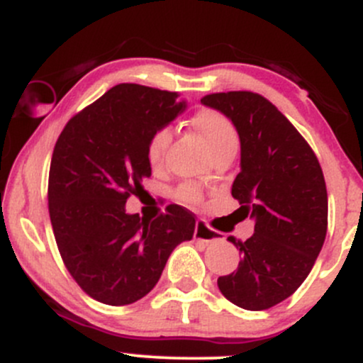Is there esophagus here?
Instances as JSON below:
<instances>
[{
  "label": "esophagus",
  "instance_id": "34e87169",
  "mask_svg": "<svg viewBox=\"0 0 363 363\" xmlns=\"http://www.w3.org/2000/svg\"><path fill=\"white\" fill-rule=\"evenodd\" d=\"M223 239H225L223 234H220V232L216 230H211V228L206 225L205 220H198V222H196L194 240H198V242H203V244H213V242H222Z\"/></svg>",
  "mask_w": 363,
  "mask_h": 363
}]
</instances>
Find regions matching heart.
<instances>
[{
    "instance_id": "obj_1",
    "label": "heart",
    "mask_w": 363,
    "mask_h": 363,
    "mask_svg": "<svg viewBox=\"0 0 363 363\" xmlns=\"http://www.w3.org/2000/svg\"><path fill=\"white\" fill-rule=\"evenodd\" d=\"M193 124L213 155L227 152V150L237 148V141L239 140H237L235 128L220 112L211 109H201L199 112H196ZM170 141H172V131H170V128L157 129L150 136L147 145V160L152 167H160ZM179 196L182 199H187V201H196L198 199V191L193 186H184L179 191Z\"/></svg>"
}]
</instances>
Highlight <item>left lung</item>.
Wrapping results in <instances>:
<instances>
[{
	"label": "left lung",
	"instance_id": "1",
	"mask_svg": "<svg viewBox=\"0 0 363 363\" xmlns=\"http://www.w3.org/2000/svg\"><path fill=\"white\" fill-rule=\"evenodd\" d=\"M201 104L222 112L240 141V172L232 184L244 218L254 220L245 242L228 237L242 261L218 289L245 311L289 298L318 259L328 228V193L312 148L272 102L252 91L211 94Z\"/></svg>",
	"mask_w": 363,
	"mask_h": 363
}]
</instances>
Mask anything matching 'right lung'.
<instances>
[{
  "instance_id": "1",
  "label": "right lung",
  "mask_w": 363,
  "mask_h": 363,
  "mask_svg": "<svg viewBox=\"0 0 363 363\" xmlns=\"http://www.w3.org/2000/svg\"><path fill=\"white\" fill-rule=\"evenodd\" d=\"M174 91L121 83L69 119L52 152L49 216L62 261L83 291L107 306H128L152 291L165 262L194 235L191 211L128 213L129 194L152 176L147 145L186 111Z\"/></svg>"
}]
</instances>
